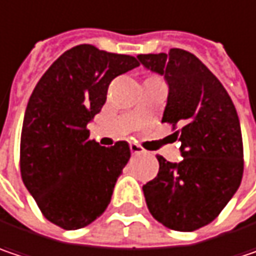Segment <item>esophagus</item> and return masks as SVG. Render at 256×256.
Returning <instances> with one entry per match:
<instances>
[{"label":"esophagus","mask_w":256,"mask_h":256,"mask_svg":"<svg viewBox=\"0 0 256 256\" xmlns=\"http://www.w3.org/2000/svg\"><path fill=\"white\" fill-rule=\"evenodd\" d=\"M130 150H131L132 154H142V153H146V150L140 144H136V142H131L130 144Z\"/></svg>","instance_id":"esophagus-1"}]
</instances>
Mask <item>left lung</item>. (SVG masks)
Masks as SVG:
<instances>
[{
  "label": "left lung",
  "mask_w": 256,
  "mask_h": 256,
  "mask_svg": "<svg viewBox=\"0 0 256 256\" xmlns=\"http://www.w3.org/2000/svg\"><path fill=\"white\" fill-rule=\"evenodd\" d=\"M147 70L169 86L162 122L180 130L182 160L157 156L158 174L142 186L147 207L158 223L192 232L211 223L238 191L244 174V144L236 108L218 78L194 54L138 55Z\"/></svg>",
  "instance_id": "left-lung-1"
}]
</instances>
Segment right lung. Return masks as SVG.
<instances>
[{
	"instance_id": "obj_1",
	"label": "right lung",
	"mask_w": 256,
	"mask_h": 256,
	"mask_svg": "<svg viewBox=\"0 0 256 256\" xmlns=\"http://www.w3.org/2000/svg\"><path fill=\"white\" fill-rule=\"evenodd\" d=\"M138 65L131 55L78 45L36 84L22 128L20 172L50 223L77 230L109 206L131 150L126 141L99 146L90 140L87 124L100 112L110 82Z\"/></svg>"
}]
</instances>
